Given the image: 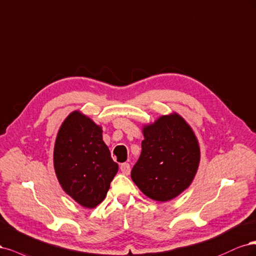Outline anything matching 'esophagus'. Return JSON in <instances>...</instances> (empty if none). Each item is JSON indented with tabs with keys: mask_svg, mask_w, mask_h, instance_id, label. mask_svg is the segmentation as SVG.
<instances>
[{
	"mask_svg": "<svg viewBox=\"0 0 256 256\" xmlns=\"http://www.w3.org/2000/svg\"><path fill=\"white\" fill-rule=\"evenodd\" d=\"M120 170H121V172L123 173V174L128 176L130 172V164H128V162H123V164H120Z\"/></svg>",
	"mask_w": 256,
	"mask_h": 256,
	"instance_id": "34e87169",
	"label": "esophagus"
}]
</instances>
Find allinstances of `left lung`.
<instances>
[{"instance_id":"left-lung-1","label":"left lung","mask_w":256,"mask_h":256,"mask_svg":"<svg viewBox=\"0 0 256 256\" xmlns=\"http://www.w3.org/2000/svg\"><path fill=\"white\" fill-rule=\"evenodd\" d=\"M144 136L132 180L152 200L169 201L192 184L199 167V144L192 128L178 114L144 126Z\"/></svg>"}]
</instances>
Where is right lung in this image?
<instances>
[{"label": "right lung", "mask_w": 256, "mask_h": 256, "mask_svg": "<svg viewBox=\"0 0 256 256\" xmlns=\"http://www.w3.org/2000/svg\"><path fill=\"white\" fill-rule=\"evenodd\" d=\"M54 168L64 190L78 204L94 208L118 172L102 139V128L80 112L66 118L54 146Z\"/></svg>", "instance_id": "right-lung-1"}]
</instances>
